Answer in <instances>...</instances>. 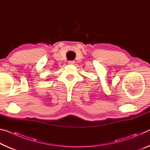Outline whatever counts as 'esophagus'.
<instances>
[{
  "label": "esophagus",
  "mask_w": 150,
  "mask_h": 150,
  "mask_svg": "<svg viewBox=\"0 0 150 150\" xmlns=\"http://www.w3.org/2000/svg\"><path fill=\"white\" fill-rule=\"evenodd\" d=\"M68 63H69V64L73 65V64H74V63H75V62H74V61H69V62H68Z\"/></svg>",
  "instance_id": "obj_1"
}]
</instances>
